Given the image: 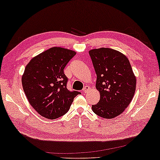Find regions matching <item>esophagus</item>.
I'll return each instance as SVG.
<instances>
[{
    "label": "esophagus",
    "instance_id": "34e87169",
    "mask_svg": "<svg viewBox=\"0 0 160 160\" xmlns=\"http://www.w3.org/2000/svg\"><path fill=\"white\" fill-rule=\"evenodd\" d=\"M89 89H90V88L88 86H85L84 87V88H83V90H82V91H83V92H84V93H85V92H87L88 91V90H89Z\"/></svg>",
    "mask_w": 160,
    "mask_h": 160
}]
</instances>
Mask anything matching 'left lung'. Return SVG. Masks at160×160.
Here are the masks:
<instances>
[{"label": "left lung", "mask_w": 160, "mask_h": 160, "mask_svg": "<svg viewBox=\"0 0 160 160\" xmlns=\"http://www.w3.org/2000/svg\"><path fill=\"white\" fill-rule=\"evenodd\" d=\"M96 71V87L100 99L92 111L104 119L119 116L131 103L136 90V77L125 55L110 48L89 51Z\"/></svg>", "instance_id": "8db88e82"}]
</instances>
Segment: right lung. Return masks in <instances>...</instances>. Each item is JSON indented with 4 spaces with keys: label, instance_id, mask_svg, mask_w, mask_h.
<instances>
[{
    "label": "right lung",
    "instance_id": "add662e5",
    "mask_svg": "<svg viewBox=\"0 0 160 160\" xmlns=\"http://www.w3.org/2000/svg\"><path fill=\"white\" fill-rule=\"evenodd\" d=\"M74 51L52 47L33 58L26 67L22 85L27 99L41 116L55 119L64 115L80 92L67 88L64 69Z\"/></svg>",
    "mask_w": 160,
    "mask_h": 160
}]
</instances>
